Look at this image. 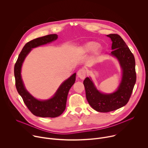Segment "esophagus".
Here are the masks:
<instances>
[{"label":"esophagus","instance_id":"34e87169","mask_svg":"<svg viewBox=\"0 0 148 148\" xmlns=\"http://www.w3.org/2000/svg\"><path fill=\"white\" fill-rule=\"evenodd\" d=\"M77 75L81 79H84L86 76V70L84 68H82L81 69H80L78 71Z\"/></svg>","mask_w":148,"mask_h":148}]
</instances>
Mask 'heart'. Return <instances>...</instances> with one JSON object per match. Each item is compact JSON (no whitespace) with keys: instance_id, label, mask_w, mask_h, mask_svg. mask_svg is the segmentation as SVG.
I'll list each match as a JSON object with an SVG mask.
<instances>
[{"instance_id":"heart-1","label":"heart","mask_w":148,"mask_h":148,"mask_svg":"<svg viewBox=\"0 0 148 148\" xmlns=\"http://www.w3.org/2000/svg\"><path fill=\"white\" fill-rule=\"evenodd\" d=\"M101 50V45H98L97 42L95 41H90L86 43L82 47V51L85 53H91L94 51L96 53H98Z\"/></svg>"}]
</instances>
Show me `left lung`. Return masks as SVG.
Here are the masks:
<instances>
[{
  "label": "left lung",
  "instance_id": "1",
  "mask_svg": "<svg viewBox=\"0 0 148 148\" xmlns=\"http://www.w3.org/2000/svg\"><path fill=\"white\" fill-rule=\"evenodd\" d=\"M112 41L111 54L115 57L122 70V78L118 90L109 94L99 92L91 78L87 77L83 84L87 101L95 111L108 112L118 110L128 103L136 82L135 57L121 37L117 34L107 35Z\"/></svg>",
  "mask_w": 148,
  "mask_h": 148
}]
</instances>
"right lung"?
I'll list each match as a JSON object with an SVG mask.
<instances>
[{"mask_svg":"<svg viewBox=\"0 0 148 148\" xmlns=\"http://www.w3.org/2000/svg\"><path fill=\"white\" fill-rule=\"evenodd\" d=\"M57 38L58 36L54 34L30 41L25 45L21 51L14 65V74L17 91L22 97L27 108L33 115L37 116L55 118L61 115L66 109L69 91L75 81L76 73H74L63 82L54 95L47 100L41 101L35 98L25 87L21 77V69L26 57L32 49L50 43L57 39Z\"/></svg>","mask_w":148,"mask_h":148,"instance_id":"right-lung-1","label":"right lung"}]
</instances>
